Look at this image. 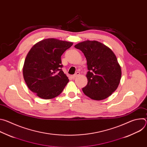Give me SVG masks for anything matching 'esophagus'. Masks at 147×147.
I'll list each match as a JSON object with an SVG mask.
<instances>
[{"instance_id": "34e87169", "label": "esophagus", "mask_w": 147, "mask_h": 147, "mask_svg": "<svg viewBox=\"0 0 147 147\" xmlns=\"http://www.w3.org/2000/svg\"><path fill=\"white\" fill-rule=\"evenodd\" d=\"M80 75V73L79 72H77L76 73H75L74 75H73L72 76V78H76V77H77L78 76H79Z\"/></svg>"}]
</instances>
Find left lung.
Masks as SVG:
<instances>
[{
  "instance_id": "8db88e82",
  "label": "left lung",
  "mask_w": 147,
  "mask_h": 147,
  "mask_svg": "<svg viewBox=\"0 0 147 147\" xmlns=\"http://www.w3.org/2000/svg\"><path fill=\"white\" fill-rule=\"evenodd\" d=\"M87 59V85L82 91L94 100H102L114 92L120 83L121 71L116 56L108 47L96 40L76 45Z\"/></svg>"
}]
</instances>
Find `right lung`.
Masks as SVG:
<instances>
[{"mask_svg":"<svg viewBox=\"0 0 147 147\" xmlns=\"http://www.w3.org/2000/svg\"><path fill=\"white\" fill-rule=\"evenodd\" d=\"M73 42L48 38L35 44L28 53L23 69L28 88L40 98L59 95L69 82L62 71L61 56Z\"/></svg>","mask_w":147,"mask_h":147,"instance_id":"right-lung-1","label":"right lung"}]
</instances>
